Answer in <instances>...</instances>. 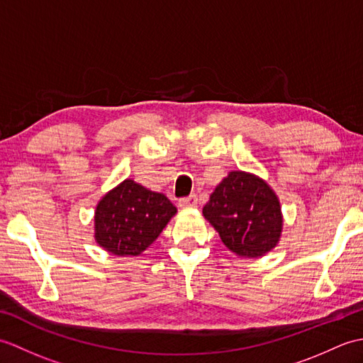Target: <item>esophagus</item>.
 <instances>
[{"label":"esophagus","mask_w":363,"mask_h":363,"mask_svg":"<svg viewBox=\"0 0 363 363\" xmlns=\"http://www.w3.org/2000/svg\"><path fill=\"white\" fill-rule=\"evenodd\" d=\"M198 204V196L196 195H190L187 198L179 199V207L182 209H189V207H196Z\"/></svg>","instance_id":"34e87169"}]
</instances>
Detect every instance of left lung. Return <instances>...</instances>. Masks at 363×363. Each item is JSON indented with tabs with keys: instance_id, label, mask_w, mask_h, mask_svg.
<instances>
[{
	"instance_id": "obj_1",
	"label": "left lung",
	"mask_w": 363,
	"mask_h": 363,
	"mask_svg": "<svg viewBox=\"0 0 363 363\" xmlns=\"http://www.w3.org/2000/svg\"><path fill=\"white\" fill-rule=\"evenodd\" d=\"M226 248L238 257L256 259L276 248L284 218L279 198L262 177L229 172L203 209Z\"/></svg>"
}]
</instances>
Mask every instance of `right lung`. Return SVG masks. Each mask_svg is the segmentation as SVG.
Here are the masks:
<instances>
[{"label":"right lung","instance_id":"right-lung-1","mask_svg":"<svg viewBox=\"0 0 363 363\" xmlns=\"http://www.w3.org/2000/svg\"><path fill=\"white\" fill-rule=\"evenodd\" d=\"M176 212L164 194L125 179L96 204L95 240L113 256H140Z\"/></svg>","mask_w":363,"mask_h":363}]
</instances>
